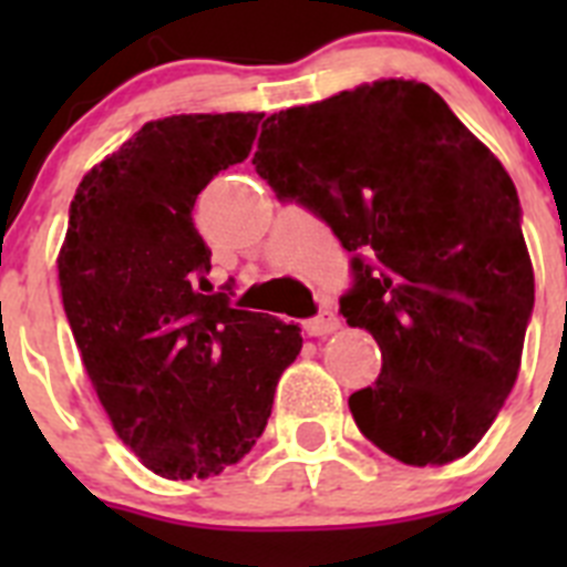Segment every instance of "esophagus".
Returning a JSON list of instances; mask_svg holds the SVG:
<instances>
[{"mask_svg":"<svg viewBox=\"0 0 567 567\" xmlns=\"http://www.w3.org/2000/svg\"><path fill=\"white\" fill-rule=\"evenodd\" d=\"M338 327H340V320H338V315L332 312V309H320V315H315V318H309L307 323H303L307 334H312V338H323V334H332Z\"/></svg>","mask_w":567,"mask_h":567,"instance_id":"34e87169","label":"esophagus"}]
</instances>
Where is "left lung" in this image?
Instances as JSON below:
<instances>
[{
    "label": "left lung",
    "mask_w": 567,
    "mask_h": 567,
    "mask_svg": "<svg viewBox=\"0 0 567 567\" xmlns=\"http://www.w3.org/2000/svg\"><path fill=\"white\" fill-rule=\"evenodd\" d=\"M255 173L352 252L349 327L383 369L349 409L405 465L465 457L517 383L534 269L517 187L423 82L380 79L269 115Z\"/></svg>",
    "instance_id": "1"
}]
</instances>
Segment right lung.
I'll return each instance as SVG.
<instances>
[{
	"mask_svg": "<svg viewBox=\"0 0 567 567\" xmlns=\"http://www.w3.org/2000/svg\"><path fill=\"white\" fill-rule=\"evenodd\" d=\"M264 113L147 122L90 169L59 252L64 315L104 412L167 480H204L264 434L275 385L298 358V323L207 295L195 198L252 150Z\"/></svg>",
	"mask_w": 567,
	"mask_h": 567,
	"instance_id": "1",
	"label": "right lung"
}]
</instances>
